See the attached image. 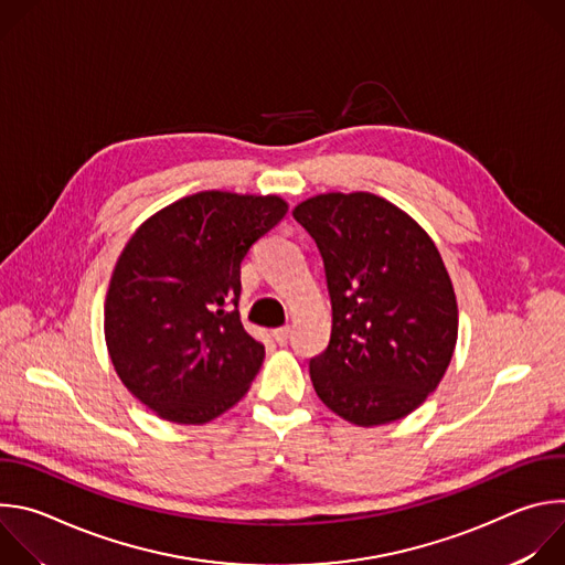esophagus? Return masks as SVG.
<instances>
[{
  "label": "esophagus",
  "instance_id": "34e87169",
  "mask_svg": "<svg viewBox=\"0 0 565 565\" xmlns=\"http://www.w3.org/2000/svg\"><path fill=\"white\" fill-rule=\"evenodd\" d=\"M273 338L277 340V344L284 347V344L290 340V327H279V329H275V331H273Z\"/></svg>",
  "mask_w": 565,
  "mask_h": 565
}]
</instances>
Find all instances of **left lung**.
Instances as JSON below:
<instances>
[{
  "label": "left lung",
  "mask_w": 565,
  "mask_h": 565,
  "mask_svg": "<svg viewBox=\"0 0 565 565\" xmlns=\"http://www.w3.org/2000/svg\"><path fill=\"white\" fill-rule=\"evenodd\" d=\"M324 259L333 306L310 380L329 409L373 427L405 418L443 380L458 335L451 279L429 234L388 201L319 194L292 210Z\"/></svg>",
  "instance_id": "obj_1"
}]
</instances>
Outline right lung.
<instances>
[{
	"instance_id": "right-lung-1",
	"label": "right lung",
	"mask_w": 565,
	"mask_h": 565,
	"mask_svg": "<svg viewBox=\"0 0 565 565\" xmlns=\"http://www.w3.org/2000/svg\"><path fill=\"white\" fill-rule=\"evenodd\" d=\"M288 212L279 196L199 192L145 221L105 301L122 384L179 425H203L246 395L266 349L238 317L241 262Z\"/></svg>"
}]
</instances>
